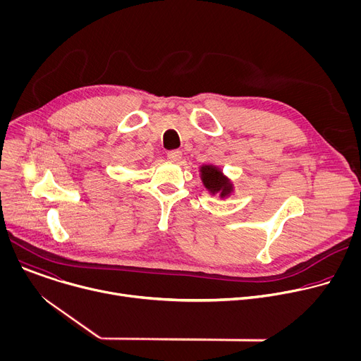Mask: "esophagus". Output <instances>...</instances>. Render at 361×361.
I'll use <instances>...</instances> for the list:
<instances>
[{"label":"esophagus","instance_id":"obj_1","mask_svg":"<svg viewBox=\"0 0 361 361\" xmlns=\"http://www.w3.org/2000/svg\"><path fill=\"white\" fill-rule=\"evenodd\" d=\"M167 159H169L170 161L177 163V161L181 159V151H180V149H171V151H169V152H167Z\"/></svg>","mask_w":361,"mask_h":361}]
</instances>
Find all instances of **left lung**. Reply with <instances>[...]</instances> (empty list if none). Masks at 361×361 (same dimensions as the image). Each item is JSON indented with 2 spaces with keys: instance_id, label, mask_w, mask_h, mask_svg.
<instances>
[{
  "instance_id": "left-lung-1",
  "label": "left lung",
  "mask_w": 361,
  "mask_h": 361,
  "mask_svg": "<svg viewBox=\"0 0 361 361\" xmlns=\"http://www.w3.org/2000/svg\"><path fill=\"white\" fill-rule=\"evenodd\" d=\"M200 173L204 187L212 194H220L221 198H226L233 192L231 181L223 174V171L219 167L213 164H205L201 166Z\"/></svg>"
}]
</instances>
